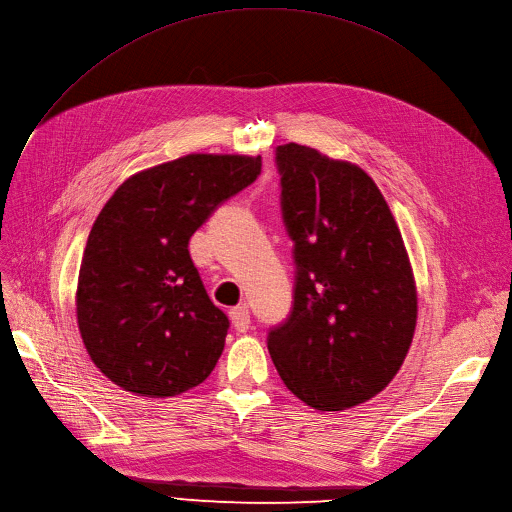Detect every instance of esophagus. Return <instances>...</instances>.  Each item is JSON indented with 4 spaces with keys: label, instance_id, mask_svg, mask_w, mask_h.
I'll list each match as a JSON object with an SVG mask.
<instances>
[{
    "label": "esophagus",
    "instance_id": "obj_1",
    "mask_svg": "<svg viewBox=\"0 0 512 512\" xmlns=\"http://www.w3.org/2000/svg\"><path fill=\"white\" fill-rule=\"evenodd\" d=\"M230 320L238 332H247L251 326V311L247 305H238L230 309Z\"/></svg>",
    "mask_w": 512,
    "mask_h": 512
}]
</instances>
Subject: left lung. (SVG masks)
<instances>
[{"instance_id":"obj_1","label":"left lung","mask_w":512,"mask_h":512,"mask_svg":"<svg viewBox=\"0 0 512 512\" xmlns=\"http://www.w3.org/2000/svg\"><path fill=\"white\" fill-rule=\"evenodd\" d=\"M276 161L299 272L270 355L307 406H360L393 381L414 339L418 295L402 232L355 163L295 142L278 146Z\"/></svg>"}]
</instances>
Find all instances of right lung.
Masks as SVG:
<instances>
[{"mask_svg":"<svg viewBox=\"0 0 512 512\" xmlns=\"http://www.w3.org/2000/svg\"><path fill=\"white\" fill-rule=\"evenodd\" d=\"M261 173V154L192 152L129 175L96 217L75 307L83 345L117 387L173 397L201 385L228 318L190 259V236Z\"/></svg>","mask_w":512,"mask_h":512,"instance_id":"1","label":"right lung"}]
</instances>
